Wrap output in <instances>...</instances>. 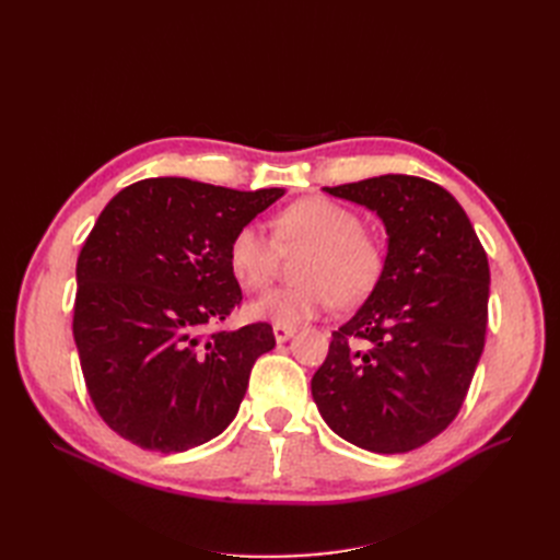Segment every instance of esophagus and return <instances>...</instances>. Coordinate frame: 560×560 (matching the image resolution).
Segmentation results:
<instances>
[{"instance_id":"34e87169","label":"esophagus","mask_w":560,"mask_h":560,"mask_svg":"<svg viewBox=\"0 0 560 560\" xmlns=\"http://www.w3.org/2000/svg\"><path fill=\"white\" fill-rule=\"evenodd\" d=\"M273 334H276V341L278 343H284V341H290V338L296 334V329L294 327H273Z\"/></svg>"}]
</instances>
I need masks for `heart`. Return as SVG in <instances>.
I'll use <instances>...</instances> for the list:
<instances>
[{
  "instance_id": "b5f03b06",
  "label": "heart",
  "mask_w": 560,
  "mask_h": 560,
  "mask_svg": "<svg viewBox=\"0 0 560 560\" xmlns=\"http://www.w3.org/2000/svg\"><path fill=\"white\" fill-rule=\"evenodd\" d=\"M276 241L261 226L245 224L231 238L229 266L245 290L261 292L273 282L280 249L306 247L296 278L249 303V317L276 327H299L329 311L338 301L354 306L364 301L383 276L385 252L362 231V219L327 198H303L273 219Z\"/></svg>"
}]
</instances>
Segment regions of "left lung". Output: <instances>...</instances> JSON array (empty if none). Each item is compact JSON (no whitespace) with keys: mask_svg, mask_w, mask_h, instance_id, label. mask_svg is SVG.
<instances>
[{"mask_svg":"<svg viewBox=\"0 0 560 560\" xmlns=\"http://www.w3.org/2000/svg\"><path fill=\"white\" fill-rule=\"evenodd\" d=\"M325 191L376 212L387 254L376 290L331 334L311 381L327 425L371 453H409L460 411L488 325L490 268L444 186L381 175Z\"/></svg>","mask_w":560,"mask_h":560,"instance_id":"left-lung-1","label":"left lung"}]
</instances>
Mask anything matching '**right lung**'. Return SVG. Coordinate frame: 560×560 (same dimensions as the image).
<instances>
[{
    "mask_svg": "<svg viewBox=\"0 0 560 560\" xmlns=\"http://www.w3.org/2000/svg\"><path fill=\"white\" fill-rule=\"evenodd\" d=\"M280 196L154 177L97 217L77 261L72 329L89 395L116 434L182 453L231 425L254 362L276 348L273 327L206 331L243 301L231 238Z\"/></svg>",
    "mask_w": 560,
    "mask_h": 560,
    "instance_id": "obj_1",
    "label": "right lung"
}]
</instances>
